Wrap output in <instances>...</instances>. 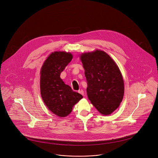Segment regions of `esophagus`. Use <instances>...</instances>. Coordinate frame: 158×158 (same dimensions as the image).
<instances>
[{
    "mask_svg": "<svg viewBox=\"0 0 158 158\" xmlns=\"http://www.w3.org/2000/svg\"><path fill=\"white\" fill-rule=\"evenodd\" d=\"M79 94H81V95H84V91H83L82 89L79 90Z\"/></svg>",
    "mask_w": 158,
    "mask_h": 158,
    "instance_id": "34e87169",
    "label": "esophagus"
}]
</instances>
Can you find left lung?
Here are the masks:
<instances>
[{
  "label": "left lung",
  "mask_w": 158,
  "mask_h": 158,
  "mask_svg": "<svg viewBox=\"0 0 158 158\" xmlns=\"http://www.w3.org/2000/svg\"><path fill=\"white\" fill-rule=\"evenodd\" d=\"M91 103L103 115H110L120 104L124 96V81L119 68L106 53L101 50L81 56Z\"/></svg>",
  "instance_id": "8db88e82"
}]
</instances>
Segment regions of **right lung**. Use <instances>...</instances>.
I'll return each instance as SVG.
<instances>
[{
  "label": "right lung",
  "mask_w": 158,
  "mask_h": 158,
  "mask_svg": "<svg viewBox=\"0 0 158 158\" xmlns=\"http://www.w3.org/2000/svg\"><path fill=\"white\" fill-rule=\"evenodd\" d=\"M72 54L55 52L45 60L41 70L40 89L41 97L48 108L60 117L71 113L72 107L82 95L72 89L60 78V74L72 60Z\"/></svg>",
  "instance_id": "add662e5"
}]
</instances>
